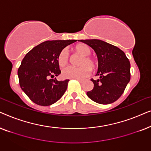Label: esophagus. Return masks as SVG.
Returning a JSON list of instances; mask_svg holds the SVG:
<instances>
[{
    "mask_svg": "<svg viewBox=\"0 0 151 151\" xmlns=\"http://www.w3.org/2000/svg\"><path fill=\"white\" fill-rule=\"evenodd\" d=\"M76 80H77L78 81H79L80 83H82V82H84V80H82V79H78V78H76Z\"/></svg>",
    "mask_w": 151,
    "mask_h": 151,
    "instance_id": "obj_1",
    "label": "esophagus"
}]
</instances>
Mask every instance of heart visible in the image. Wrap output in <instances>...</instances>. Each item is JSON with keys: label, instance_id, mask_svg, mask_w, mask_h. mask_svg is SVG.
Returning <instances> with one entry per match:
<instances>
[{"label": "heart", "instance_id": "obj_1", "mask_svg": "<svg viewBox=\"0 0 151 151\" xmlns=\"http://www.w3.org/2000/svg\"><path fill=\"white\" fill-rule=\"evenodd\" d=\"M75 50L78 53L82 55L78 65L79 67L68 66L62 70V77L65 79H81L89 75L91 69H94L96 66V62L95 60L89 56L91 53L90 47L88 45L81 44L75 47ZM69 60V53L67 49H64L60 52L58 56V63L60 67H63L67 63Z\"/></svg>", "mask_w": 151, "mask_h": 151}]
</instances>
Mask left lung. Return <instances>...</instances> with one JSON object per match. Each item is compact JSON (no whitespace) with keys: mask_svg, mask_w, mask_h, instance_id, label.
I'll return each mask as SVG.
<instances>
[{"mask_svg":"<svg viewBox=\"0 0 151 151\" xmlns=\"http://www.w3.org/2000/svg\"><path fill=\"white\" fill-rule=\"evenodd\" d=\"M91 47L98 60L96 80L91 79L93 88L86 93L91 100L99 104L114 102L124 91L131 78V65L123 51L98 39L80 40Z\"/></svg>","mask_w":151,"mask_h":151,"instance_id":"8db88e82","label":"left lung"}]
</instances>
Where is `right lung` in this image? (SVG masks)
I'll return each instance as SVG.
<instances>
[{"label":"right lung","instance_id":"obj_1","mask_svg":"<svg viewBox=\"0 0 151 151\" xmlns=\"http://www.w3.org/2000/svg\"><path fill=\"white\" fill-rule=\"evenodd\" d=\"M76 40H47L34 47L22 59L18 76L21 89L31 100L40 106H49L62 98L69 80L58 81L61 73L58 56L64 48ZM51 76L52 79H49Z\"/></svg>","mask_w":151,"mask_h":151}]
</instances>
